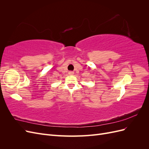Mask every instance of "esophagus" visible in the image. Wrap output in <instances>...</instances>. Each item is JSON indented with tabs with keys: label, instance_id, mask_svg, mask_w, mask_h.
<instances>
[{
	"label": "esophagus",
	"instance_id": "1",
	"mask_svg": "<svg viewBox=\"0 0 149 149\" xmlns=\"http://www.w3.org/2000/svg\"><path fill=\"white\" fill-rule=\"evenodd\" d=\"M68 74H69L70 75H73V74H74V72H73V71H69Z\"/></svg>",
	"mask_w": 149,
	"mask_h": 149
}]
</instances>
